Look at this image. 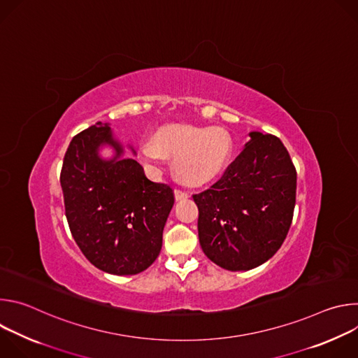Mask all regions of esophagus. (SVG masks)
Wrapping results in <instances>:
<instances>
[{
	"mask_svg": "<svg viewBox=\"0 0 358 358\" xmlns=\"http://www.w3.org/2000/svg\"><path fill=\"white\" fill-rule=\"evenodd\" d=\"M174 196H176L177 201H181V199H187L189 195H188V192H185V191L174 189Z\"/></svg>",
	"mask_w": 358,
	"mask_h": 358,
	"instance_id": "1",
	"label": "esophagus"
}]
</instances>
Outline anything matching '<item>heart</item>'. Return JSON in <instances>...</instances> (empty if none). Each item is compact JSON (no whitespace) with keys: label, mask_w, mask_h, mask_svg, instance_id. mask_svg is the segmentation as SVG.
Returning a JSON list of instances; mask_svg holds the SVG:
<instances>
[{"label":"heart","mask_w":358,"mask_h":358,"mask_svg":"<svg viewBox=\"0 0 358 358\" xmlns=\"http://www.w3.org/2000/svg\"><path fill=\"white\" fill-rule=\"evenodd\" d=\"M231 151V137L221 127L174 124L140 144V155L151 169H162L167 157H176L174 173L189 187L214 181L225 169Z\"/></svg>","instance_id":"obj_1"}]
</instances>
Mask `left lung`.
<instances>
[{"label":"left lung","instance_id":"1","mask_svg":"<svg viewBox=\"0 0 358 358\" xmlns=\"http://www.w3.org/2000/svg\"><path fill=\"white\" fill-rule=\"evenodd\" d=\"M249 136L221 180L192 195L203 253L232 272L273 257L289 232L296 202V169L280 138L259 131Z\"/></svg>","mask_w":358,"mask_h":358}]
</instances>
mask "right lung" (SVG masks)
Here are the masks:
<instances>
[{"label": "right lung", "mask_w": 358, "mask_h": 358, "mask_svg": "<svg viewBox=\"0 0 358 358\" xmlns=\"http://www.w3.org/2000/svg\"><path fill=\"white\" fill-rule=\"evenodd\" d=\"M105 143L114 147L113 159L98 156ZM122 156L109 123L97 122L72 138L61 171L75 242L92 265L119 276L140 273L157 259L174 206L170 185L150 181L136 160Z\"/></svg>", "instance_id": "1"}]
</instances>
